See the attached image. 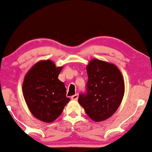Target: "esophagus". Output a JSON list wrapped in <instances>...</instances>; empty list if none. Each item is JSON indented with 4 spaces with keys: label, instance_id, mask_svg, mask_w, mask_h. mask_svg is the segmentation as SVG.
I'll return each mask as SVG.
<instances>
[{
    "label": "esophagus",
    "instance_id": "obj_1",
    "mask_svg": "<svg viewBox=\"0 0 152 152\" xmlns=\"http://www.w3.org/2000/svg\"><path fill=\"white\" fill-rule=\"evenodd\" d=\"M78 97H79V95H78V94H75V95H72L71 99H72V100H76L78 99Z\"/></svg>",
    "mask_w": 152,
    "mask_h": 152
}]
</instances>
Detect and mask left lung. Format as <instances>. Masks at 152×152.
Segmentation results:
<instances>
[{"instance_id":"8db88e82","label":"left lung","mask_w":152,"mask_h":152,"mask_svg":"<svg viewBox=\"0 0 152 152\" xmlns=\"http://www.w3.org/2000/svg\"><path fill=\"white\" fill-rule=\"evenodd\" d=\"M87 72V91L78 101L90 119L101 122L111 117L122 103L124 79L116 65L97 59L89 62Z\"/></svg>"}]
</instances>
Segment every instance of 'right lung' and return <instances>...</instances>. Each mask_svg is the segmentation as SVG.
<instances>
[{
    "mask_svg": "<svg viewBox=\"0 0 152 152\" xmlns=\"http://www.w3.org/2000/svg\"><path fill=\"white\" fill-rule=\"evenodd\" d=\"M63 67L50 60L38 62L25 75L22 85L24 98L32 114L44 122H52L70 101L65 84L58 79Z\"/></svg>",
    "mask_w": 152,
    "mask_h": 152,
    "instance_id": "obj_1",
    "label": "right lung"
}]
</instances>
